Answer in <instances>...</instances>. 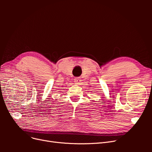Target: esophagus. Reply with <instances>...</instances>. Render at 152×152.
<instances>
[{
    "label": "esophagus",
    "instance_id": "34e87169",
    "mask_svg": "<svg viewBox=\"0 0 152 152\" xmlns=\"http://www.w3.org/2000/svg\"><path fill=\"white\" fill-rule=\"evenodd\" d=\"M80 81H81V80L79 77H76L75 79H74V82L75 84H79Z\"/></svg>",
    "mask_w": 152,
    "mask_h": 152
}]
</instances>
